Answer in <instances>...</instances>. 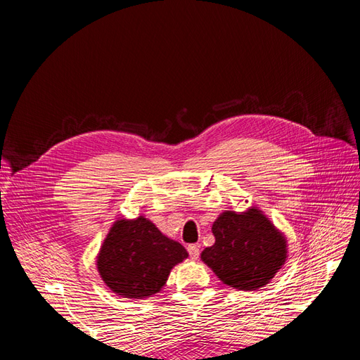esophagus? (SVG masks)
Masks as SVG:
<instances>
[{"label": "esophagus", "mask_w": 360, "mask_h": 360, "mask_svg": "<svg viewBox=\"0 0 360 360\" xmlns=\"http://www.w3.org/2000/svg\"><path fill=\"white\" fill-rule=\"evenodd\" d=\"M188 252H189V257L192 259H198V257H200V245H189L188 246Z\"/></svg>", "instance_id": "obj_1"}]
</instances>
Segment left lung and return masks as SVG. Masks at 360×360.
Here are the masks:
<instances>
[{
  "label": "left lung",
  "mask_w": 360,
  "mask_h": 360,
  "mask_svg": "<svg viewBox=\"0 0 360 360\" xmlns=\"http://www.w3.org/2000/svg\"><path fill=\"white\" fill-rule=\"evenodd\" d=\"M212 231L216 242L202 250L201 259L226 285L257 290L285 263V237L257 209L243 214L225 212Z\"/></svg>",
  "instance_id": "left-lung-1"
}]
</instances>
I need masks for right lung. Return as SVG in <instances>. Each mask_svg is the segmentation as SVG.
<instances>
[{
    "instance_id": "add662e5",
    "label": "right lung",
    "mask_w": 360,
    "mask_h": 360,
    "mask_svg": "<svg viewBox=\"0 0 360 360\" xmlns=\"http://www.w3.org/2000/svg\"><path fill=\"white\" fill-rule=\"evenodd\" d=\"M184 258H188L186 249L139 216L135 221L114 224L101 248L97 269L114 292L143 299L159 292L171 269Z\"/></svg>"
}]
</instances>
